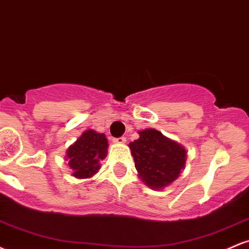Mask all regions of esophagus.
<instances>
[{"label":"esophagus","mask_w":249,"mask_h":249,"mask_svg":"<svg viewBox=\"0 0 249 249\" xmlns=\"http://www.w3.org/2000/svg\"><path fill=\"white\" fill-rule=\"evenodd\" d=\"M113 142H117V144H124V142H126V138H125V137H119V138L113 139Z\"/></svg>","instance_id":"esophagus-1"}]
</instances>
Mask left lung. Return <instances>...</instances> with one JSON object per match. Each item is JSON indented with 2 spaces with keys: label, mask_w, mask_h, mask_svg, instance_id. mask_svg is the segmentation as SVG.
<instances>
[{
  "label": "left lung",
  "mask_w": 249,
  "mask_h": 249,
  "mask_svg": "<svg viewBox=\"0 0 249 249\" xmlns=\"http://www.w3.org/2000/svg\"><path fill=\"white\" fill-rule=\"evenodd\" d=\"M128 146L139 177L152 188L170 185L185 166V148L153 128L141 131L139 138Z\"/></svg>",
  "instance_id": "8db88e82"
}]
</instances>
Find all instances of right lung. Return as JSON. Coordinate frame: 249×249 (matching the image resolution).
<instances>
[{"instance_id": "1", "label": "right lung", "mask_w": 249, "mask_h": 249, "mask_svg": "<svg viewBox=\"0 0 249 249\" xmlns=\"http://www.w3.org/2000/svg\"><path fill=\"white\" fill-rule=\"evenodd\" d=\"M107 139L105 134L92 130L85 131L75 144L68 148L69 166L76 178H90L99 170V161L107 157Z\"/></svg>"}]
</instances>
